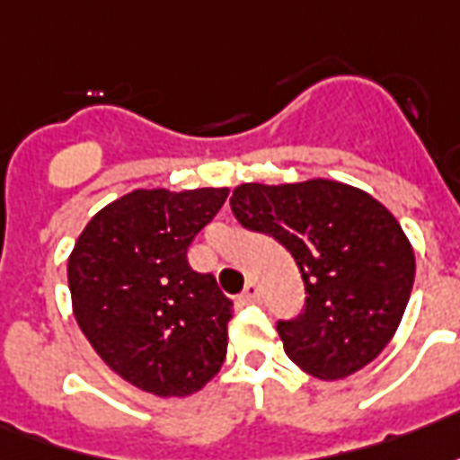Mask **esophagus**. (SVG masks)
Here are the masks:
<instances>
[{"instance_id": "34e87169", "label": "esophagus", "mask_w": 460, "mask_h": 460, "mask_svg": "<svg viewBox=\"0 0 460 460\" xmlns=\"http://www.w3.org/2000/svg\"><path fill=\"white\" fill-rule=\"evenodd\" d=\"M237 301H240V304H254V301H260V287H257L254 281H250L243 289V294L237 296Z\"/></svg>"}]
</instances>
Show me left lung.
<instances>
[{
	"mask_svg": "<svg viewBox=\"0 0 460 460\" xmlns=\"http://www.w3.org/2000/svg\"><path fill=\"white\" fill-rule=\"evenodd\" d=\"M237 223L287 247L304 279L299 316L277 321L284 353L321 380H341L390 343L414 284V252L387 208L338 181L243 183Z\"/></svg>",
	"mask_w": 460,
	"mask_h": 460,
	"instance_id": "1",
	"label": "left lung"
}]
</instances>
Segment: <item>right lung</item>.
Instances as JSON below:
<instances>
[{
  "label": "right lung",
  "instance_id": "obj_1",
  "mask_svg": "<svg viewBox=\"0 0 460 460\" xmlns=\"http://www.w3.org/2000/svg\"><path fill=\"white\" fill-rule=\"evenodd\" d=\"M226 198L227 189L132 190L102 208L73 247L80 331L139 390L186 397L226 360L233 301L186 257Z\"/></svg>",
  "mask_w": 460,
  "mask_h": 460
}]
</instances>
